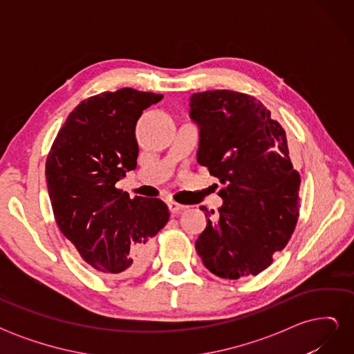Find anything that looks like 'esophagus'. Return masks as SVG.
<instances>
[{
	"label": "esophagus",
	"mask_w": 354,
	"mask_h": 354,
	"mask_svg": "<svg viewBox=\"0 0 354 354\" xmlns=\"http://www.w3.org/2000/svg\"><path fill=\"white\" fill-rule=\"evenodd\" d=\"M167 205H168L169 211L173 212V214H178V212H181L183 209H186L185 205H181V203H177V202H174V201H168Z\"/></svg>",
	"instance_id": "obj_1"
}]
</instances>
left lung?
Wrapping results in <instances>:
<instances>
[{"label":"left lung","instance_id":"8db88e82","mask_svg":"<svg viewBox=\"0 0 354 354\" xmlns=\"http://www.w3.org/2000/svg\"><path fill=\"white\" fill-rule=\"evenodd\" d=\"M189 106L199 130L198 162L223 185L218 217L209 220L201 207L208 220L196 251L224 279L259 274L285 248L298 217L301 180L289 159L285 130L243 93H195Z\"/></svg>","mask_w":354,"mask_h":354}]
</instances>
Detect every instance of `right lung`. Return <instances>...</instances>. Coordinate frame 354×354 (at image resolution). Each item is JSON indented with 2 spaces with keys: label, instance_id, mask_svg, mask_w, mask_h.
I'll return each instance as SVG.
<instances>
[{
  "label": "right lung",
  "instance_id": "obj_1",
  "mask_svg": "<svg viewBox=\"0 0 354 354\" xmlns=\"http://www.w3.org/2000/svg\"><path fill=\"white\" fill-rule=\"evenodd\" d=\"M162 95L121 88L75 108L46 164L48 196L59 229L95 270L125 277L146 266L151 239L168 218L160 199L115 185L137 167L136 124Z\"/></svg>",
  "mask_w": 354,
  "mask_h": 354
}]
</instances>
